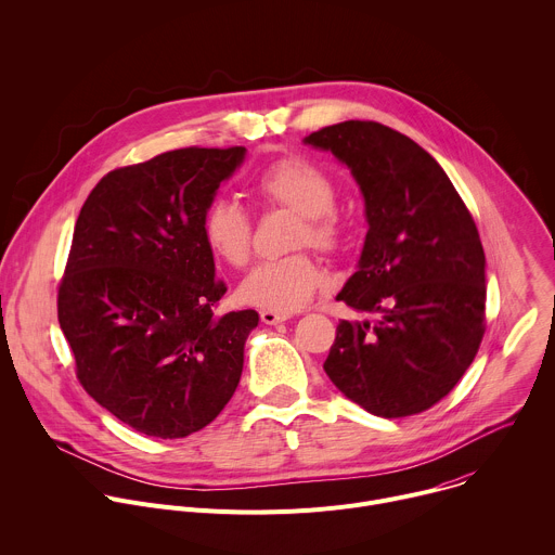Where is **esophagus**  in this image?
Masks as SVG:
<instances>
[{"mask_svg": "<svg viewBox=\"0 0 555 555\" xmlns=\"http://www.w3.org/2000/svg\"><path fill=\"white\" fill-rule=\"evenodd\" d=\"M289 318H292L289 313H281V311H270V309L261 311V322L263 324H281V322H285Z\"/></svg>", "mask_w": 555, "mask_h": 555, "instance_id": "esophagus-1", "label": "esophagus"}]
</instances>
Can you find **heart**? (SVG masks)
I'll return each mask as SVG.
<instances>
[{"instance_id": "1", "label": "heart", "mask_w": 555, "mask_h": 555, "mask_svg": "<svg viewBox=\"0 0 555 555\" xmlns=\"http://www.w3.org/2000/svg\"><path fill=\"white\" fill-rule=\"evenodd\" d=\"M257 192L281 207L302 216L294 246H313L335 250L344 242V222L333 211L337 190L333 178L318 165L287 156L268 165L257 178ZM203 237L211 253L233 268L250 259L253 224L246 209L233 198H216L203 216ZM322 272L305 255H289L259 263L240 285V298L246 305L289 313L305 307L318 292Z\"/></svg>"}]
</instances>
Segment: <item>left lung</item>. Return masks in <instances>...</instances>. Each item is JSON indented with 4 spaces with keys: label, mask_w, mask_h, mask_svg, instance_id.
<instances>
[{
    "label": "left lung",
    "mask_w": 555,
    "mask_h": 555,
    "mask_svg": "<svg viewBox=\"0 0 555 555\" xmlns=\"http://www.w3.org/2000/svg\"><path fill=\"white\" fill-rule=\"evenodd\" d=\"M302 143L331 152L359 184L367 233L335 298L379 313L337 324L324 373L375 416L425 412L457 386L483 337L477 227L438 160L384 124L350 119Z\"/></svg>",
    "instance_id": "obj_1"
}]
</instances>
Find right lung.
Here are the masks:
<instances>
[{
  "mask_svg": "<svg viewBox=\"0 0 555 555\" xmlns=\"http://www.w3.org/2000/svg\"><path fill=\"white\" fill-rule=\"evenodd\" d=\"M246 147H182L108 171L80 209L59 322L82 388L124 425L184 438L231 401L255 309L216 313L203 216Z\"/></svg>",
  "mask_w": 555,
  "mask_h": 555,
  "instance_id": "1",
  "label": "right lung"
}]
</instances>
